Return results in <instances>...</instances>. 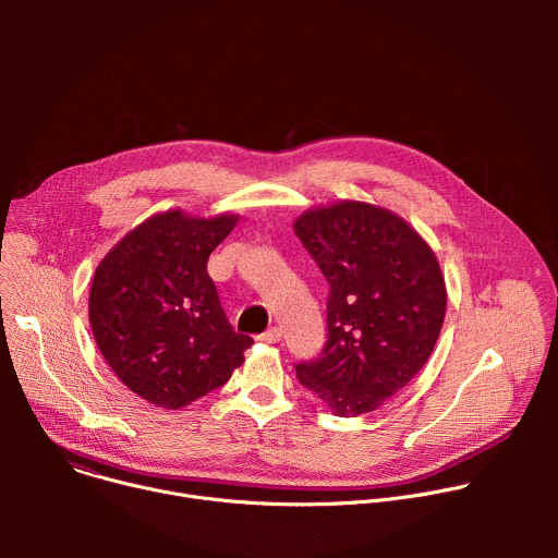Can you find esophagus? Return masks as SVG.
<instances>
[{
  "instance_id": "esophagus-1",
  "label": "esophagus",
  "mask_w": 558,
  "mask_h": 558,
  "mask_svg": "<svg viewBox=\"0 0 558 558\" xmlns=\"http://www.w3.org/2000/svg\"><path fill=\"white\" fill-rule=\"evenodd\" d=\"M258 340H260V342H265V344H276V342H280V340H282V329L271 327V329H267L263 336H258Z\"/></svg>"
}]
</instances>
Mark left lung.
Masks as SVG:
<instances>
[{
  "mask_svg": "<svg viewBox=\"0 0 558 558\" xmlns=\"http://www.w3.org/2000/svg\"><path fill=\"white\" fill-rule=\"evenodd\" d=\"M293 231L325 274L329 340L295 366L338 417L379 409L426 364L446 317V282L424 238L395 211L340 201L306 209Z\"/></svg>",
  "mask_w": 558,
  "mask_h": 558,
  "instance_id": "obj_1",
  "label": "left lung"
}]
</instances>
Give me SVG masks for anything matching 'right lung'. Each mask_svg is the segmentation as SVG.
I'll list each match as a JSON object with an SVG mask.
<instances>
[{
	"label": "right lung",
	"instance_id": "right-lung-1",
	"mask_svg": "<svg viewBox=\"0 0 558 558\" xmlns=\"http://www.w3.org/2000/svg\"><path fill=\"white\" fill-rule=\"evenodd\" d=\"M238 222L183 209L154 214L97 265L88 315L114 375L158 409H183L222 386L245 362L252 338L227 323L209 254Z\"/></svg>",
	"mask_w": 558,
	"mask_h": 558
}]
</instances>
